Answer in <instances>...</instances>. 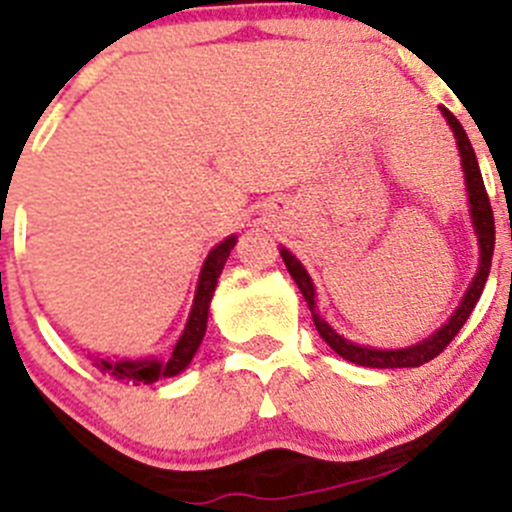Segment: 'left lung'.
Returning <instances> with one entry per match:
<instances>
[{
    "instance_id": "8db88e82",
    "label": "left lung",
    "mask_w": 512,
    "mask_h": 512,
    "mask_svg": "<svg viewBox=\"0 0 512 512\" xmlns=\"http://www.w3.org/2000/svg\"><path fill=\"white\" fill-rule=\"evenodd\" d=\"M442 113L457 136V146H460V156H462V169H465L467 191H470L472 222H475L477 237H480V270H477V275H475V280H472L467 295L462 298L457 313L452 315L450 323H447L442 331H437L432 338L417 343V346L399 348V351H376V348H364V346H356V343H348L346 338L338 336V333L333 331L326 321H323L321 315L315 313V290H313V283H310V278H308V272L303 270V265H300V262L295 260L288 250H280V257H283L285 267H288V272L293 275L295 283H298L300 293H303L305 303H308L310 313H313V323H315V328H318V333H321V338L333 348V351L338 353V356H343L346 361H351V364L369 366V369H412V366L427 364V361L437 358L444 348L450 346L452 338L460 333V328L465 326V321L470 318L472 308H475L477 300H480L482 288H485L487 272H490V262H493V250H495L493 207H490V197H487L485 184H482L480 166H477L475 151H472V143H470V138H467L465 128H462V123L457 121V118L452 116L447 108H442Z\"/></svg>"
}]
</instances>
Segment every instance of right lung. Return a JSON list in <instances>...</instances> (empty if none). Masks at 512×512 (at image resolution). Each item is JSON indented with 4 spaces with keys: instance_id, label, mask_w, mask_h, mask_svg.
Listing matches in <instances>:
<instances>
[{
    "instance_id": "1",
    "label": "right lung",
    "mask_w": 512,
    "mask_h": 512,
    "mask_svg": "<svg viewBox=\"0 0 512 512\" xmlns=\"http://www.w3.org/2000/svg\"><path fill=\"white\" fill-rule=\"evenodd\" d=\"M234 237H227L222 245L214 247L209 252L207 262L202 267V275H199V285H197V298H194V305H191V315L189 323H186L184 333H181L179 343H176L174 353H171L166 361H100L98 369L103 374L113 376L121 384H151V381L161 379V376H176L179 371H184L189 366V361L197 353L199 343H202L204 331H207V315H209V300H212L214 288H217V278L222 275V267L227 262L229 252L234 247Z\"/></svg>"
}]
</instances>
